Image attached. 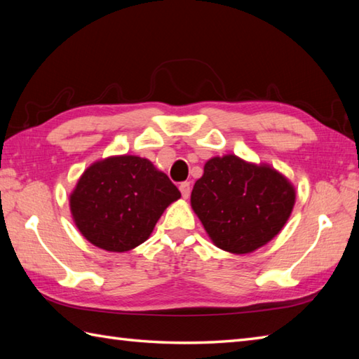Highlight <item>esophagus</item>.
<instances>
[{"instance_id": "1", "label": "esophagus", "mask_w": 359, "mask_h": 359, "mask_svg": "<svg viewBox=\"0 0 359 359\" xmlns=\"http://www.w3.org/2000/svg\"><path fill=\"white\" fill-rule=\"evenodd\" d=\"M179 189L182 193V197H184V199H188L189 193H191V184H189V182H184V184H180Z\"/></svg>"}]
</instances>
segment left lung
<instances>
[{"instance_id":"8db88e82","label":"left lung","mask_w":359,"mask_h":359,"mask_svg":"<svg viewBox=\"0 0 359 359\" xmlns=\"http://www.w3.org/2000/svg\"><path fill=\"white\" fill-rule=\"evenodd\" d=\"M296 188L269 163L236 154L207 160L191 193V208L211 242L248 255L276 238L292 216Z\"/></svg>"}]
</instances>
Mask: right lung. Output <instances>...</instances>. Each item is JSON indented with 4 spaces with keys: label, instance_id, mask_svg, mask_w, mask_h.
<instances>
[{
    "label": "right lung",
    "instance_id": "obj_1",
    "mask_svg": "<svg viewBox=\"0 0 359 359\" xmlns=\"http://www.w3.org/2000/svg\"><path fill=\"white\" fill-rule=\"evenodd\" d=\"M180 191L151 160L120 154L90 163L69 194L75 226L111 253L139 247Z\"/></svg>",
    "mask_w": 359,
    "mask_h": 359
}]
</instances>
